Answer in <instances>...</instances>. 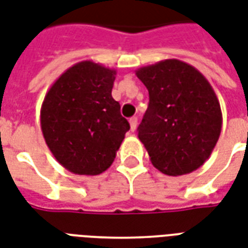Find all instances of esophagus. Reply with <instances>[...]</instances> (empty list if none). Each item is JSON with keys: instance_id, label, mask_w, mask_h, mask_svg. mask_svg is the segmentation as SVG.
I'll list each match as a JSON object with an SVG mask.
<instances>
[{"instance_id": "1", "label": "esophagus", "mask_w": 248, "mask_h": 248, "mask_svg": "<svg viewBox=\"0 0 248 248\" xmlns=\"http://www.w3.org/2000/svg\"><path fill=\"white\" fill-rule=\"evenodd\" d=\"M129 122H130V130H131V131H135L137 126H138V118H137V117H131Z\"/></svg>"}]
</instances>
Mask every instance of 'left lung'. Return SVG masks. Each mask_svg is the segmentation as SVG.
<instances>
[{"instance_id": "8db88e82", "label": "left lung", "mask_w": 248, "mask_h": 248, "mask_svg": "<svg viewBox=\"0 0 248 248\" xmlns=\"http://www.w3.org/2000/svg\"><path fill=\"white\" fill-rule=\"evenodd\" d=\"M135 75L150 94L138 138L152 166L168 176L200 168L216 147L222 127L221 105L210 82L177 59L139 68Z\"/></svg>"}]
</instances>
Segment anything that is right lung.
Wrapping results in <instances>:
<instances>
[{
  "instance_id": "add662e5",
  "label": "right lung",
  "mask_w": 248,
  "mask_h": 248,
  "mask_svg": "<svg viewBox=\"0 0 248 248\" xmlns=\"http://www.w3.org/2000/svg\"><path fill=\"white\" fill-rule=\"evenodd\" d=\"M115 76V69L84 60L68 68L46 93L42 133L55 159L72 173L96 176L108 170L129 131L111 97Z\"/></svg>"
}]
</instances>
